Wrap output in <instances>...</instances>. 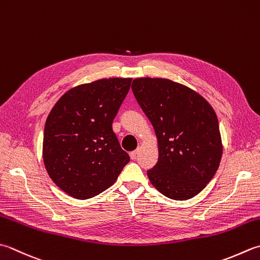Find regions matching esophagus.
Wrapping results in <instances>:
<instances>
[{"label": "esophagus", "mask_w": 260, "mask_h": 260, "mask_svg": "<svg viewBox=\"0 0 260 260\" xmlns=\"http://www.w3.org/2000/svg\"><path fill=\"white\" fill-rule=\"evenodd\" d=\"M137 154H139V150H135V151H133V152H131V153H129L131 159H132V160H136Z\"/></svg>", "instance_id": "1"}]
</instances>
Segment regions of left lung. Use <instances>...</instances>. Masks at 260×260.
I'll return each instance as SVG.
<instances>
[{
    "mask_svg": "<svg viewBox=\"0 0 260 260\" xmlns=\"http://www.w3.org/2000/svg\"><path fill=\"white\" fill-rule=\"evenodd\" d=\"M132 90L157 137L159 159L147 170L151 184L175 201L200 194L222 157L214 109L194 90L168 79H135Z\"/></svg>",
    "mask_w": 260,
    "mask_h": 260,
    "instance_id": "8db88e82",
    "label": "left lung"
}]
</instances>
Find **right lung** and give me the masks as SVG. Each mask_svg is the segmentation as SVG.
Here are the masks:
<instances>
[{
  "instance_id": "1",
  "label": "right lung",
  "mask_w": 260,
  "mask_h": 260,
  "mask_svg": "<svg viewBox=\"0 0 260 260\" xmlns=\"http://www.w3.org/2000/svg\"><path fill=\"white\" fill-rule=\"evenodd\" d=\"M131 82L111 78L75 86L50 110L44 129V164L52 180L70 196L86 200L99 195L129 162L113 121Z\"/></svg>"
}]
</instances>
